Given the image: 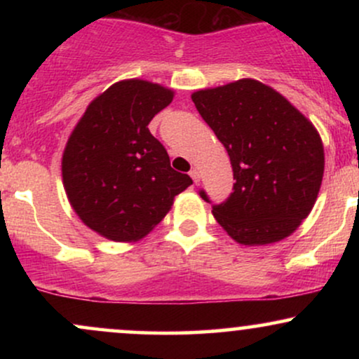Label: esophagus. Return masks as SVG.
Segmentation results:
<instances>
[{"instance_id": "1", "label": "esophagus", "mask_w": 359, "mask_h": 359, "mask_svg": "<svg viewBox=\"0 0 359 359\" xmlns=\"http://www.w3.org/2000/svg\"><path fill=\"white\" fill-rule=\"evenodd\" d=\"M189 175H191L192 177V180H194V182H199V179H201V174H199V170H197V168H192V170L191 172H189Z\"/></svg>"}]
</instances>
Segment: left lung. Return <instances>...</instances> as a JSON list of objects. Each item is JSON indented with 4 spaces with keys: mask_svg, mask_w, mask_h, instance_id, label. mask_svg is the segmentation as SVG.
I'll use <instances>...</instances> for the list:
<instances>
[{
    "mask_svg": "<svg viewBox=\"0 0 359 359\" xmlns=\"http://www.w3.org/2000/svg\"><path fill=\"white\" fill-rule=\"evenodd\" d=\"M192 101L224 145L233 192L212 204L216 221L241 245H269L294 233L314 208L324 148L312 123L277 90L253 79L197 90ZM201 197L211 203L205 191Z\"/></svg>",
    "mask_w": 359,
    "mask_h": 359,
    "instance_id": "obj_1",
    "label": "left lung"
}]
</instances>
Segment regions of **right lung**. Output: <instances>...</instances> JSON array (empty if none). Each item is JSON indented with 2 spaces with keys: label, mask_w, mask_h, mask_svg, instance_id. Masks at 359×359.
<instances>
[{
  "label": "right lung",
  "mask_w": 359,
  "mask_h": 359,
  "mask_svg": "<svg viewBox=\"0 0 359 359\" xmlns=\"http://www.w3.org/2000/svg\"><path fill=\"white\" fill-rule=\"evenodd\" d=\"M174 100L170 89L130 79L106 89L86 109L62 156L69 201L86 226L113 241H135L165 217L192 179L170 167L148 130Z\"/></svg>",
  "instance_id": "obj_1"
}]
</instances>
